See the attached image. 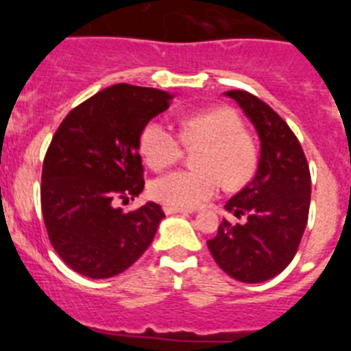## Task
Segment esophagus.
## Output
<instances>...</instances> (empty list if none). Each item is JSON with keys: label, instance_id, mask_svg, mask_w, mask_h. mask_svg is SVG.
<instances>
[{"label": "esophagus", "instance_id": "obj_1", "mask_svg": "<svg viewBox=\"0 0 351 351\" xmlns=\"http://www.w3.org/2000/svg\"><path fill=\"white\" fill-rule=\"evenodd\" d=\"M163 210H165V214H190V213H193V210H190V209H178V207H169V206L163 207Z\"/></svg>", "mask_w": 351, "mask_h": 351}]
</instances>
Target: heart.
I'll use <instances>...</instances> for the list:
<instances>
[{
	"instance_id": "heart-1",
	"label": "heart",
	"mask_w": 351,
	"mask_h": 351,
	"mask_svg": "<svg viewBox=\"0 0 351 351\" xmlns=\"http://www.w3.org/2000/svg\"><path fill=\"white\" fill-rule=\"evenodd\" d=\"M243 121L230 108H213L181 121V138L188 147H202L195 158L198 170H178L151 184L156 202L178 209H195L218 193L221 184L239 190L256 169V147L244 135ZM141 153L147 165L163 170L181 156V141L160 121L149 123L141 135Z\"/></svg>"
}]
</instances>
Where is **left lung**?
I'll list each match as a JSON object with an SVG mask.
<instances>
[{
	"label": "left lung",
	"mask_w": 351,
	"mask_h": 351,
	"mask_svg": "<svg viewBox=\"0 0 351 351\" xmlns=\"http://www.w3.org/2000/svg\"><path fill=\"white\" fill-rule=\"evenodd\" d=\"M260 137L253 181L225 204L241 223L223 219L207 241L219 267L243 283H262L288 267L308 225L311 173L295 133L265 101L247 91H226Z\"/></svg>",
	"instance_id": "8db88e82"
}]
</instances>
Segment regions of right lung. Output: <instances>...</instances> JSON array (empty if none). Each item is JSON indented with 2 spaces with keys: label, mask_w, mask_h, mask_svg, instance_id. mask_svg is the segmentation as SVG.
I'll return each instance as SVG.
<instances>
[{
  "label": "right lung",
  "mask_w": 351,
  "mask_h": 351,
  "mask_svg": "<svg viewBox=\"0 0 351 351\" xmlns=\"http://www.w3.org/2000/svg\"><path fill=\"white\" fill-rule=\"evenodd\" d=\"M170 100L160 89L116 84L71 108L56 130L42 167V214L52 247L79 274L112 278L153 243L161 207L123 213L114 202L144 190L142 130Z\"/></svg>",
  "instance_id": "add662e5"
}]
</instances>
